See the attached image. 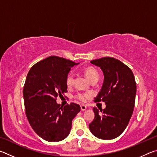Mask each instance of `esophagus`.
<instances>
[{"instance_id": "obj_1", "label": "esophagus", "mask_w": 157, "mask_h": 157, "mask_svg": "<svg viewBox=\"0 0 157 157\" xmlns=\"http://www.w3.org/2000/svg\"><path fill=\"white\" fill-rule=\"evenodd\" d=\"M80 108H81V110L82 111H85V110H86V105H82L81 106H80Z\"/></svg>"}]
</instances>
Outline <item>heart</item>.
Listing matches in <instances>:
<instances>
[{"mask_svg":"<svg viewBox=\"0 0 157 157\" xmlns=\"http://www.w3.org/2000/svg\"><path fill=\"white\" fill-rule=\"evenodd\" d=\"M84 74L87 79H88L90 82H91L92 79L96 78L98 79V77H99V74H98V71L93 67H89L85 69ZM73 79L74 75L72 72H70L67 75H66V84L68 86H70L73 84ZM91 97V94H89V93H78V94L75 95V98L81 101V102H86Z\"/></svg>","mask_w":157,"mask_h":157,"instance_id":"1","label":"heart"}]
</instances>
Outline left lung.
<instances>
[{"instance_id": "left-lung-1", "label": "left lung", "mask_w": 157, "mask_h": 157, "mask_svg": "<svg viewBox=\"0 0 157 157\" xmlns=\"http://www.w3.org/2000/svg\"><path fill=\"white\" fill-rule=\"evenodd\" d=\"M100 67L104 81L95 102H105L106 108H94V120L89 124V129L100 139H116L124 132L128 124L134 107L136 84L132 71L121 61L113 57H103L91 61Z\"/></svg>"}]
</instances>
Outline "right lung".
Masks as SVG:
<instances>
[{"label": "right lung", "instance_id": "add662e5", "mask_svg": "<svg viewBox=\"0 0 157 157\" xmlns=\"http://www.w3.org/2000/svg\"><path fill=\"white\" fill-rule=\"evenodd\" d=\"M79 63L50 56L34 64L28 73L23 91L26 116L36 134L47 141L66 139L80 111L79 105L63 107L56 102L58 95L67 92L66 75Z\"/></svg>", "mask_w": 157, "mask_h": 157}]
</instances>
